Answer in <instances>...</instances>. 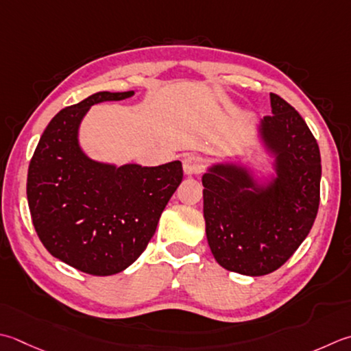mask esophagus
Returning <instances> with one entry per match:
<instances>
[{
  "label": "esophagus",
  "instance_id": "esophagus-1",
  "mask_svg": "<svg viewBox=\"0 0 351 351\" xmlns=\"http://www.w3.org/2000/svg\"><path fill=\"white\" fill-rule=\"evenodd\" d=\"M205 164L207 162H205L204 156L197 154H190L184 158L182 167L187 175H197V173H202L205 169Z\"/></svg>",
  "mask_w": 351,
  "mask_h": 351
}]
</instances>
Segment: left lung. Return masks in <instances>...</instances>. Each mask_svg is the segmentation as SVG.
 Instances as JSON below:
<instances>
[{
    "mask_svg": "<svg viewBox=\"0 0 351 351\" xmlns=\"http://www.w3.org/2000/svg\"><path fill=\"white\" fill-rule=\"evenodd\" d=\"M262 135L277 154L276 182L258 189L246 170L215 166L202 176L204 217L217 263L243 276L283 266L311 232L319 207L318 143L295 108L271 93Z\"/></svg>",
    "mask_w": 351,
    "mask_h": 351,
    "instance_id": "obj_1",
    "label": "left lung"
}]
</instances>
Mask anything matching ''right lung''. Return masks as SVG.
Returning <instances> with one entry per match:
<instances>
[{
	"label": "right lung",
	"mask_w": 351,
	"mask_h": 351,
	"mask_svg": "<svg viewBox=\"0 0 351 351\" xmlns=\"http://www.w3.org/2000/svg\"><path fill=\"white\" fill-rule=\"evenodd\" d=\"M132 94L103 91L59 111L27 175V201L40 242L51 256L91 276L121 272L141 256L182 181L181 161L114 167L80 150L77 129L89 106Z\"/></svg>",
	"instance_id": "add662e5"
}]
</instances>
